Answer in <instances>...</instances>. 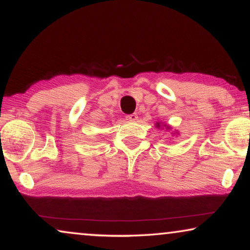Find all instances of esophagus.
I'll use <instances>...</instances> for the list:
<instances>
[{"label":"esophagus","mask_w":250,"mask_h":250,"mask_svg":"<svg viewBox=\"0 0 250 250\" xmlns=\"http://www.w3.org/2000/svg\"><path fill=\"white\" fill-rule=\"evenodd\" d=\"M127 118V120H129V121H136V120L138 119V115L136 114V113H134V114H129L125 116Z\"/></svg>","instance_id":"1"}]
</instances>
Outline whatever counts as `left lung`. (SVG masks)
<instances>
[{
    "instance_id": "1",
    "label": "left lung",
    "mask_w": 250,
    "mask_h": 250,
    "mask_svg": "<svg viewBox=\"0 0 250 250\" xmlns=\"http://www.w3.org/2000/svg\"><path fill=\"white\" fill-rule=\"evenodd\" d=\"M156 125H156V127H158V128H159V127H160V125H159V123H156Z\"/></svg>"
}]
</instances>
